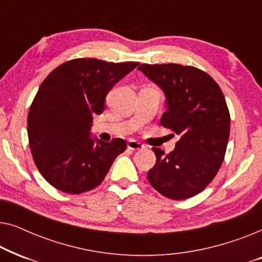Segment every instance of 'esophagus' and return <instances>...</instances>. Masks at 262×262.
Instances as JSON below:
<instances>
[{
  "mask_svg": "<svg viewBox=\"0 0 262 262\" xmlns=\"http://www.w3.org/2000/svg\"><path fill=\"white\" fill-rule=\"evenodd\" d=\"M127 148L130 150H141L144 148V145L141 144V143L135 141V139H130V141L127 142Z\"/></svg>",
  "mask_w": 262,
  "mask_h": 262,
  "instance_id": "esophagus-1",
  "label": "esophagus"
}]
</instances>
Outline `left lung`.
I'll list each match as a JSON object with an SVG mask.
<instances>
[{
  "label": "left lung",
  "instance_id": "left-lung-1",
  "mask_svg": "<svg viewBox=\"0 0 262 262\" xmlns=\"http://www.w3.org/2000/svg\"><path fill=\"white\" fill-rule=\"evenodd\" d=\"M166 96L161 125L180 136L167 154L154 148L156 163L150 185L169 199L191 198L205 189L220 170L230 134V114L220 85L210 75L180 64L138 68Z\"/></svg>",
  "mask_w": 262,
  "mask_h": 262
}]
</instances>
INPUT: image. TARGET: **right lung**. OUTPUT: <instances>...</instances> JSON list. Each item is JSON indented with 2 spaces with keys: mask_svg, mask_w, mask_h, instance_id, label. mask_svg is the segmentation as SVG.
Listing matches in <instances>:
<instances>
[{
  "mask_svg": "<svg viewBox=\"0 0 262 262\" xmlns=\"http://www.w3.org/2000/svg\"><path fill=\"white\" fill-rule=\"evenodd\" d=\"M139 63L78 58L63 63L39 87L28 113L27 134L38 170L59 191L80 194L101 184L126 149L121 138L92 137L94 114L105 110L113 85Z\"/></svg>",
  "mask_w": 262,
  "mask_h": 262,
  "instance_id": "add662e5",
  "label": "right lung"
}]
</instances>
